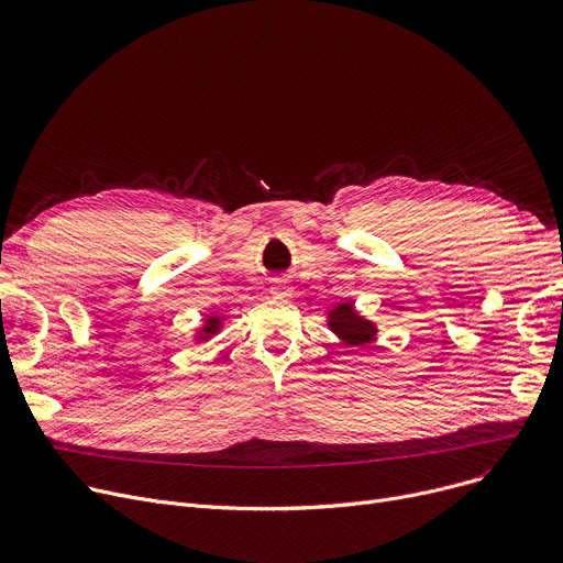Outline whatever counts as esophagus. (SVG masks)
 Listing matches in <instances>:
<instances>
[{
    "label": "esophagus",
    "instance_id": "esophagus-1",
    "mask_svg": "<svg viewBox=\"0 0 563 563\" xmlns=\"http://www.w3.org/2000/svg\"><path fill=\"white\" fill-rule=\"evenodd\" d=\"M269 291L274 294L276 299H287L289 294H291V287H289V283H285L283 278H274L272 285H269Z\"/></svg>",
    "mask_w": 563,
    "mask_h": 563
}]
</instances>
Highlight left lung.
Returning <instances> with one entry per match:
<instances>
[{
    "label": "left lung",
    "instance_id": "8db88e82",
    "mask_svg": "<svg viewBox=\"0 0 563 563\" xmlns=\"http://www.w3.org/2000/svg\"><path fill=\"white\" fill-rule=\"evenodd\" d=\"M329 329L346 346H365L376 340V323L361 317L351 303H338L329 312Z\"/></svg>",
    "mask_w": 563,
    "mask_h": 563
}]
</instances>
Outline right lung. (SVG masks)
<instances>
[{
    "instance_id": "obj_1",
    "label": "right lung",
    "mask_w": 563,
    "mask_h": 563,
    "mask_svg": "<svg viewBox=\"0 0 563 563\" xmlns=\"http://www.w3.org/2000/svg\"><path fill=\"white\" fill-rule=\"evenodd\" d=\"M219 331H221V317H207L205 323H202V329L196 331V340L198 342H207L212 335H217Z\"/></svg>"
}]
</instances>
